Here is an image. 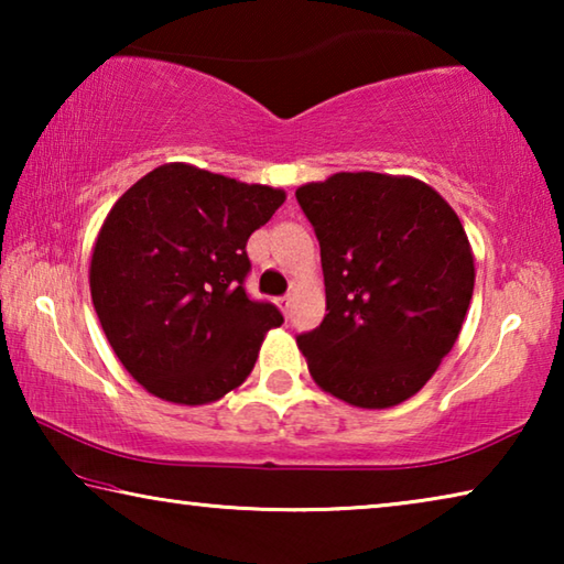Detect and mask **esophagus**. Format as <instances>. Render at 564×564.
I'll return each instance as SVG.
<instances>
[{"instance_id": "34e87169", "label": "esophagus", "mask_w": 564, "mask_h": 564, "mask_svg": "<svg viewBox=\"0 0 564 564\" xmlns=\"http://www.w3.org/2000/svg\"><path fill=\"white\" fill-rule=\"evenodd\" d=\"M275 305H279V308L285 313V316H289V311H291V295H281V299L275 301Z\"/></svg>"}]
</instances>
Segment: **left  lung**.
Wrapping results in <instances>:
<instances>
[{"mask_svg": "<svg viewBox=\"0 0 564 564\" xmlns=\"http://www.w3.org/2000/svg\"><path fill=\"white\" fill-rule=\"evenodd\" d=\"M316 228L326 318L299 336L311 378L352 408L413 398L460 336L475 256L453 206L425 181L340 171L295 188Z\"/></svg>", "mask_w": 564, "mask_h": 564, "instance_id": "obj_1", "label": "left lung"}]
</instances>
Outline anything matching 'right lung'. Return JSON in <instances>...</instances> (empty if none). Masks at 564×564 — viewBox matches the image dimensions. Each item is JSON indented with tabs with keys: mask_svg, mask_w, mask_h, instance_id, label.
I'll return each mask as SVG.
<instances>
[{
	"mask_svg": "<svg viewBox=\"0 0 564 564\" xmlns=\"http://www.w3.org/2000/svg\"><path fill=\"white\" fill-rule=\"evenodd\" d=\"M283 202V188L171 161L111 206L91 251V301L121 366L151 395L206 405L251 376L283 316L246 295V241Z\"/></svg>",
	"mask_w": 564,
	"mask_h": 564,
	"instance_id": "add662e5",
	"label": "right lung"
}]
</instances>
